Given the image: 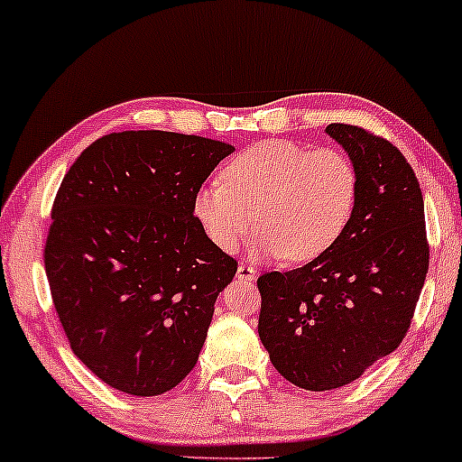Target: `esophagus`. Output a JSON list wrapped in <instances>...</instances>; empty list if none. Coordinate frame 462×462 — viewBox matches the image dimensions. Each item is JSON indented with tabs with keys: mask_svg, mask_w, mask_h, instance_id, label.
<instances>
[{
	"mask_svg": "<svg viewBox=\"0 0 462 462\" xmlns=\"http://www.w3.org/2000/svg\"><path fill=\"white\" fill-rule=\"evenodd\" d=\"M237 280H242V282L256 280V269L252 267V264H248V263H239V267H237Z\"/></svg>",
	"mask_w": 462,
	"mask_h": 462,
	"instance_id": "obj_1",
	"label": "esophagus"
}]
</instances>
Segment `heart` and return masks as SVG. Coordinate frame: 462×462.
<instances>
[{
    "label": "heart",
    "instance_id": "obj_1",
    "mask_svg": "<svg viewBox=\"0 0 462 462\" xmlns=\"http://www.w3.org/2000/svg\"><path fill=\"white\" fill-rule=\"evenodd\" d=\"M357 195V168L340 149L263 141L195 193L193 214L220 250H236L256 217L258 254L311 263L345 236Z\"/></svg>",
    "mask_w": 462,
    "mask_h": 462
}]
</instances>
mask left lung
<instances>
[{"instance_id": "8db88e82", "label": "left lung", "mask_w": 462, "mask_h": 462, "mask_svg": "<svg viewBox=\"0 0 462 462\" xmlns=\"http://www.w3.org/2000/svg\"><path fill=\"white\" fill-rule=\"evenodd\" d=\"M356 163L351 225L321 258L256 280L258 337L296 387H345L395 351L429 269L425 204L414 170L387 138L351 124L326 128Z\"/></svg>"}]
</instances>
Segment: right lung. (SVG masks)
I'll list each match as a JSON object with an SVG mask.
<instances>
[{"mask_svg": "<svg viewBox=\"0 0 462 462\" xmlns=\"http://www.w3.org/2000/svg\"><path fill=\"white\" fill-rule=\"evenodd\" d=\"M231 144L163 130L113 132L69 168L43 263L75 356L109 387L162 395L198 364L237 261L193 199Z\"/></svg>", "mask_w": 462, "mask_h": 462, "instance_id": "1", "label": "right lung"}]
</instances>
